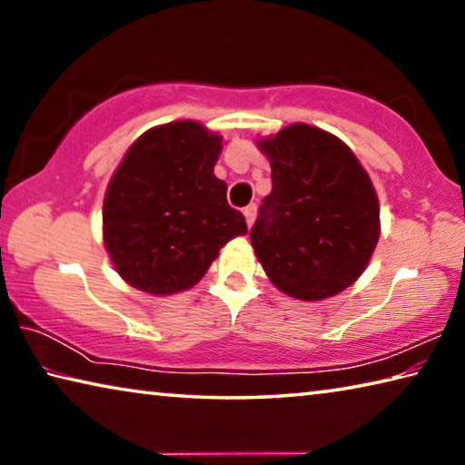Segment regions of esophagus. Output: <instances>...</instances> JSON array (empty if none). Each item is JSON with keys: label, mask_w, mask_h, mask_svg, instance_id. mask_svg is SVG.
<instances>
[{"label": "esophagus", "mask_w": 465, "mask_h": 465, "mask_svg": "<svg viewBox=\"0 0 465 465\" xmlns=\"http://www.w3.org/2000/svg\"><path fill=\"white\" fill-rule=\"evenodd\" d=\"M243 217H246L248 227L254 223V219H256V204L254 203L248 204V207H243Z\"/></svg>", "instance_id": "obj_1"}]
</instances>
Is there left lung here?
<instances>
[{
    "mask_svg": "<svg viewBox=\"0 0 465 465\" xmlns=\"http://www.w3.org/2000/svg\"><path fill=\"white\" fill-rule=\"evenodd\" d=\"M272 191L250 230L272 285L320 302L352 285L380 240V203L367 172L341 139L295 123L258 141Z\"/></svg>",
    "mask_w": 465,
    "mask_h": 465,
    "instance_id": "left-lung-1",
    "label": "left lung"
}]
</instances>
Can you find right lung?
<instances>
[{
    "instance_id": "right-lung-1",
    "label": "right lung",
    "mask_w": 465,
    "mask_h": 465,
    "mask_svg": "<svg viewBox=\"0 0 465 465\" xmlns=\"http://www.w3.org/2000/svg\"><path fill=\"white\" fill-rule=\"evenodd\" d=\"M222 137L194 121L145 131L124 153L102 209L114 269L145 293L196 285L219 250L248 232L213 174Z\"/></svg>"
}]
</instances>
